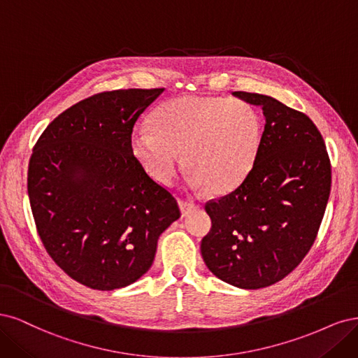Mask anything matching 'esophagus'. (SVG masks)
Instances as JSON below:
<instances>
[{
	"label": "esophagus",
	"instance_id": "1",
	"mask_svg": "<svg viewBox=\"0 0 358 358\" xmlns=\"http://www.w3.org/2000/svg\"><path fill=\"white\" fill-rule=\"evenodd\" d=\"M178 205H180V210H181L182 215H187L192 210L198 208V206H199L198 203H194L193 201H187V199H180Z\"/></svg>",
	"mask_w": 358,
	"mask_h": 358
}]
</instances>
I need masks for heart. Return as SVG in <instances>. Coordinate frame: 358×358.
Here are the masks:
<instances>
[{"label": "heart", "instance_id": "obj_1", "mask_svg": "<svg viewBox=\"0 0 358 358\" xmlns=\"http://www.w3.org/2000/svg\"><path fill=\"white\" fill-rule=\"evenodd\" d=\"M150 131L132 135V153L148 176L169 186L181 169V153L194 186L211 193L236 189L255 168L262 147L259 111L247 101L180 96L159 106Z\"/></svg>", "mask_w": 358, "mask_h": 358}]
</instances>
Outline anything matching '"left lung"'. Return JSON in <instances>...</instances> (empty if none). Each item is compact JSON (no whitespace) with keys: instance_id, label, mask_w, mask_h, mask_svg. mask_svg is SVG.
Returning <instances> with one entry per match:
<instances>
[{"instance_id":"8db88e82","label":"left lung","mask_w":358,"mask_h":358,"mask_svg":"<svg viewBox=\"0 0 358 358\" xmlns=\"http://www.w3.org/2000/svg\"><path fill=\"white\" fill-rule=\"evenodd\" d=\"M234 95L263 110L262 147L248 177L205 203L211 230L201 252L217 278L257 290L285 278L313 247L329 201L331 165L305 113L266 95Z\"/></svg>"}]
</instances>
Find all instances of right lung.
<instances>
[{"label": "right lung", "instance_id": "add662e5", "mask_svg": "<svg viewBox=\"0 0 358 358\" xmlns=\"http://www.w3.org/2000/svg\"><path fill=\"white\" fill-rule=\"evenodd\" d=\"M164 89L101 92L61 113L32 148L28 196L45 251L94 290L135 282L181 213L132 153L138 117Z\"/></svg>", "mask_w": 358, "mask_h": 358}]
</instances>
